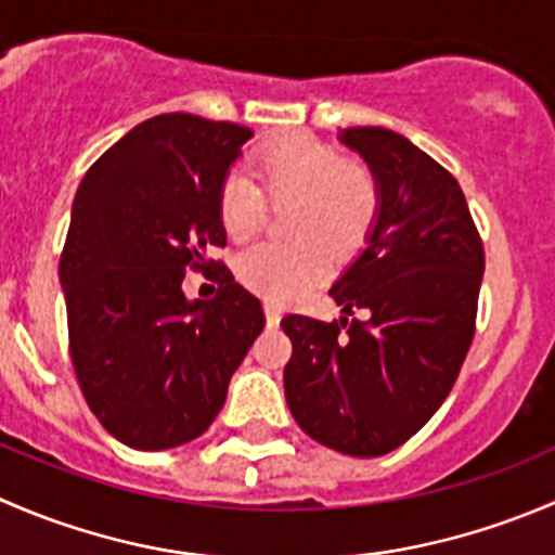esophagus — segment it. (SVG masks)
Returning a JSON list of instances; mask_svg holds the SVG:
<instances>
[{"instance_id":"esophagus-1","label":"esophagus","mask_w":555,"mask_h":555,"mask_svg":"<svg viewBox=\"0 0 555 555\" xmlns=\"http://www.w3.org/2000/svg\"><path fill=\"white\" fill-rule=\"evenodd\" d=\"M266 320L268 325H279V320H282V309L273 300H266Z\"/></svg>"}]
</instances>
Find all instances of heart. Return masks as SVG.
Masks as SVG:
<instances>
[{
	"label": "heart",
	"instance_id": "heart-1",
	"mask_svg": "<svg viewBox=\"0 0 555 555\" xmlns=\"http://www.w3.org/2000/svg\"><path fill=\"white\" fill-rule=\"evenodd\" d=\"M255 181L228 176L217 208L224 233L246 241L266 219V192L273 203H289L287 244H257L241 251L235 276L268 300H295L327 271V249L347 257L369 235L379 208V186L371 170L344 163L341 152L309 134H287L266 143L255 157Z\"/></svg>",
	"mask_w": 555,
	"mask_h": 555
}]
</instances>
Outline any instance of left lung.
<instances>
[{
    "instance_id": "8db88e82",
    "label": "left lung",
    "mask_w": 555,
    "mask_h": 555,
    "mask_svg": "<svg viewBox=\"0 0 555 555\" xmlns=\"http://www.w3.org/2000/svg\"><path fill=\"white\" fill-rule=\"evenodd\" d=\"M379 186L365 246L327 293L338 322L287 314L284 396L314 442L358 459L401 448L434 417L475 336L482 241L459 181L385 127L338 132ZM354 308L370 314L349 321Z\"/></svg>"
}]
</instances>
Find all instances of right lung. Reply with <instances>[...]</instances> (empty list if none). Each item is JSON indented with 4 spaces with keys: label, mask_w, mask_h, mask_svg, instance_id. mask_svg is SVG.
<instances>
[{
    "label": "right lung",
    "mask_w": 555,
    "mask_h": 555,
    "mask_svg": "<svg viewBox=\"0 0 555 555\" xmlns=\"http://www.w3.org/2000/svg\"><path fill=\"white\" fill-rule=\"evenodd\" d=\"M251 129L165 113L129 129L73 201L59 279L86 403L121 444L170 450L201 437L262 333V306L214 262L219 289L190 300V268L228 244L219 186Z\"/></svg>",
    "instance_id": "right-lung-1"
}]
</instances>
